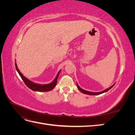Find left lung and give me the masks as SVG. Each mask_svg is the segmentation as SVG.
I'll list each match as a JSON object with an SVG mask.
<instances>
[{"instance_id":"1","label":"left lung","mask_w":135,"mask_h":135,"mask_svg":"<svg viewBox=\"0 0 135 135\" xmlns=\"http://www.w3.org/2000/svg\"><path fill=\"white\" fill-rule=\"evenodd\" d=\"M115 83H114L113 85H112L111 87H109L108 88L105 89V90H104V91H103L99 92H90V91H85V90H84V89H82V88H81L79 86L78 84L77 83H76V85H77L78 88L79 89V90L80 92L83 93L84 94H86V95H100V94H102V93H105V92H106L108 91L109 90V89H111V88L114 86V85H115Z\"/></svg>"}]
</instances>
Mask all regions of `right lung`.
Wrapping results in <instances>:
<instances>
[{"instance_id":"add662e5","label":"right lung","mask_w":135,"mask_h":135,"mask_svg":"<svg viewBox=\"0 0 135 135\" xmlns=\"http://www.w3.org/2000/svg\"><path fill=\"white\" fill-rule=\"evenodd\" d=\"M15 66H16V70H17V72L18 73L19 75H20L22 79L23 80V82L25 83V84L27 85V87L29 88L30 89H31L32 91H38V92H47V91H50L52 90V89L56 86V85L57 84V78L59 76L60 73L61 71V70H60L57 73V74L55 79L53 80L51 83L49 84H40L35 83L33 82V81H32L29 79L26 78L25 76H23V74L21 72H20L19 69H18L16 62H15Z\"/></svg>"}]
</instances>
